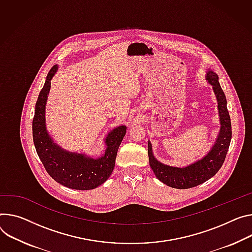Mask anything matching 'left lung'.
<instances>
[{
	"label": "left lung",
	"instance_id": "left-lung-1",
	"mask_svg": "<svg viewBox=\"0 0 252 252\" xmlns=\"http://www.w3.org/2000/svg\"><path fill=\"white\" fill-rule=\"evenodd\" d=\"M206 79L212 85L218 102V112L220 118V131L218 138L209 153L199 161L185 167L177 168L164 165L157 161L153 155L152 145L148 144V154L150 166L156 177L169 187L176 189H189L198 186L212 178L222 167L229 149L231 141V121L227 109V100L218 81V75L208 70Z\"/></svg>",
	"mask_w": 252,
	"mask_h": 252
}]
</instances>
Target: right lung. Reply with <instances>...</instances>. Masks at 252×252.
<instances>
[{
    "mask_svg": "<svg viewBox=\"0 0 252 252\" xmlns=\"http://www.w3.org/2000/svg\"><path fill=\"white\" fill-rule=\"evenodd\" d=\"M57 69L58 66L54 65L48 72L36 102L32 125L36 152L47 173L59 184L75 190L94 189L103 184L111 175L126 126H120L107 134L104 141L107 148L104 155L98 158L70 153L57 146L49 136L45 124V106L51 79Z\"/></svg>",
    "mask_w": 252,
    "mask_h": 252,
    "instance_id": "1",
    "label": "right lung"
}]
</instances>
